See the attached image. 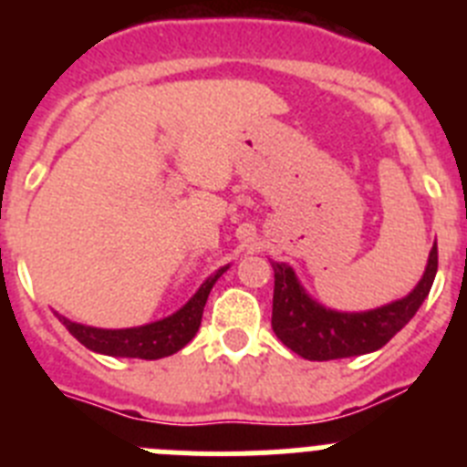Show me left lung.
I'll return each mask as SVG.
<instances>
[{"instance_id": "left-lung-1", "label": "left lung", "mask_w": 467, "mask_h": 467, "mask_svg": "<svg viewBox=\"0 0 467 467\" xmlns=\"http://www.w3.org/2000/svg\"><path fill=\"white\" fill-rule=\"evenodd\" d=\"M271 266L275 278L271 327L275 337L306 360H337L379 350L410 323L435 280L437 243L428 257L426 274L410 295L362 313H341L320 306L306 295L287 264L271 262Z\"/></svg>"}]
</instances>
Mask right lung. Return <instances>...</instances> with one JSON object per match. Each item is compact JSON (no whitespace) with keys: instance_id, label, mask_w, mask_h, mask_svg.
I'll return each instance as SVG.
<instances>
[{"instance_id":"1","label":"right lung","mask_w":467,"mask_h":467,"mask_svg":"<svg viewBox=\"0 0 467 467\" xmlns=\"http://www.w3.org/2000/svg\"><path fill=\"white\" fill-rule=\"evenodd\" d=\"M229 266H222L214 275H210L196 295L184 304L182 308L172 316L156 320V323L142 325V327H128V329H100L88 327L69 320L65 316H57V320L67 327L74 339L84 344L86 348L102 353V356L114 358H140V360H159L177 353L180 348L189 344L196 337L201 327V317H203V306L208 301L213 285L217 283Z\"/></svg>"}]
</instances>
